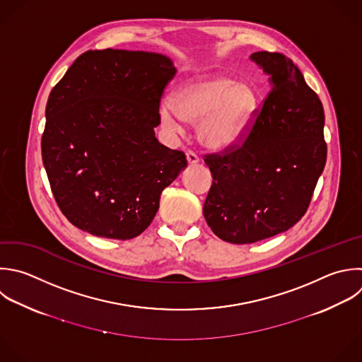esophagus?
<instances>
[{
    "mask_svg": "<svg viewBox=\"0 0 362 362\" xmlns=\"http://www.w3.org/2000/svg\"><path fill=\"white\" fill-rule=\"evenodd\" d=\"M187 160H188V163L192 165V164H197L198 161H199V157L197 156V153H194V151H187Z\"/></svg>",
    "mask_w": 362,
    "mask_h": 362,
    "instance_id": "esophagus-1",
    "label": "esophagus"
}]
</instances>
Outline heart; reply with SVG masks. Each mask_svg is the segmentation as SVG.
<instances>
[{"mask_svg":"<svg viewBox=\"0 0 362 362\" xmlns=\"http://www.w3.org/2000/svg\"><path fill=\"white\" fill-rule=\"evenodd\" d=\"M255 107L256 96L247 85L215 75L182 85L173 100L160 103V117L174 133L184 130V122L199 121V141L211 150H225L242 137Z\"/></svg>","mask_w":362,"mask_h":362,"instance_id":"obj_1","label":"heart"}]
</instances>
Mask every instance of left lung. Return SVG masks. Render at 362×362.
Masks as SVG:
<instances>
[{
    "mask_svg": "<svg viewBox=\"0 0 362 362\" xmlns=\"http://www.w3.org/2000/svg\"><path fill=\"white\" fill-rule=\"evenodd\" d=\"M250 59L270 76V92L246 140L204 158L214 180L204 216L218 238L235 245L297 223L327 158L322 105L298 68L279 52H255Z\"/></svg>",
    "mask_w": 362,
    "mask_h": 362,
    "instance_id": "1",
    "label": "left lung"
}]
</instances>
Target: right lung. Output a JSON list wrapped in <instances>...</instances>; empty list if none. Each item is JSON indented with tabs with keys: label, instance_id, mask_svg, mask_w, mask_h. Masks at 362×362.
Returning <instances> with one entry per match:
<instances>
[{
	"label": "right lung",
	"instance_id": "right-lung-1",
	"mask_svg": "<svg viewBox=\"0 0 362 362\" xmlns=\"http://www.w3.org/2000/svg\"><path fill=\"white\" fill-rule=\"evenodd\" d=\"M175 72L156 52L88 51L52 89L42 161L58 206L76 228L127 240L153 222L163 189L187 167L185 154L154 133Z\"/></svg>",
	"mask_w": 362,
	"mask_h": 362
}]
</instances>
